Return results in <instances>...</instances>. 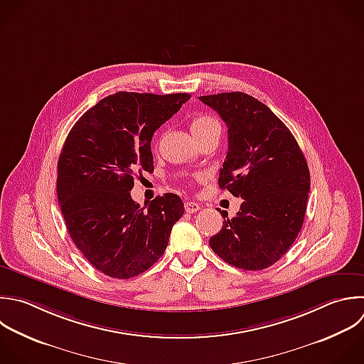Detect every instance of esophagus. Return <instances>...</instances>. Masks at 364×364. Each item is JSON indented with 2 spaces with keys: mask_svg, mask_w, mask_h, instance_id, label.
I'll list each match as a JSON object with an SVG mask.
<instances>
[{
  "mask_svg": "<svg viewBox=\"0 0 364 364\" xmlns=\"http://www.w3.org/2000/svg\"><path fill=\"white\" fill-rule=\"evenodd\" d=\"M199 209H200V205L196 203V202H186V203H185V210H186L188 213H195V212H198Z\"/></svg>",
  "mask_w": 364,
  "mask_h": 364,
  "instance_id": "34e87169",
  "label": "esophagus"
}]
</instances>
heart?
Returning a JSON list of instances; mask_svg holds the SVG:
<instances>
[{
	"label": "heart",
	"instance_id": "1",
	"mask_svg": "<svg viewBox=\"0 0 364 364\" xmlns=\"http://www.w3.org/2000/svg\"><path fill=\"white\" fill-rule=\"evenodd\" d=\"M191 132L193 134V136L196 139L206 136L209 134H213V132L220 134V124L216 118H213L210 115H199L192 119Z\"/></svg>",
	"mask_w": 364,
	"mask_h": 364
}]
</instances>
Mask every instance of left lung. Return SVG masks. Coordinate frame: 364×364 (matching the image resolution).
Wrapping results in <instances>:
<instances>
[{"label": "left lung", "mask_w": 364, "mask_h": 364, "mask_svg": "<svg viewBox=\"0 0 364 364\" xmlns=\"http://www.w3.org/2000/svg\"><path fill=\"white\" fill-rule=\"evenodd\" d=\"M228 125V154L219 188L242 198L239 212L209 239L226 263L262 270L296 240L310 191L306 158L287 127L260 101L243 92L199 97Z\"/></svg>", "instance_id": "1"}]
</instances>
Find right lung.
Returning a JSON list of instances; mask_svg holds the SVG:
<instances>
[{
    "instance_id": "add662e5",
    "label": "right lung",
    "mask_w": 364,
    "mask_h": 364,
    "mask_svg": "<svg viewBox=\"0 0 364 364\" xmlns=\"http://www.w3.org/2000/svg\"><path fill=\"white\" fill-rule=\"evenodd\" d=\"M189 98L117 92L88 109L65 139L58 159L60 208L75 246L109 277L148 270L183 215L175 193L155 198L145 210L131 191L136 172L154 171V132Z\"/></svg>"
}]
</instances>
